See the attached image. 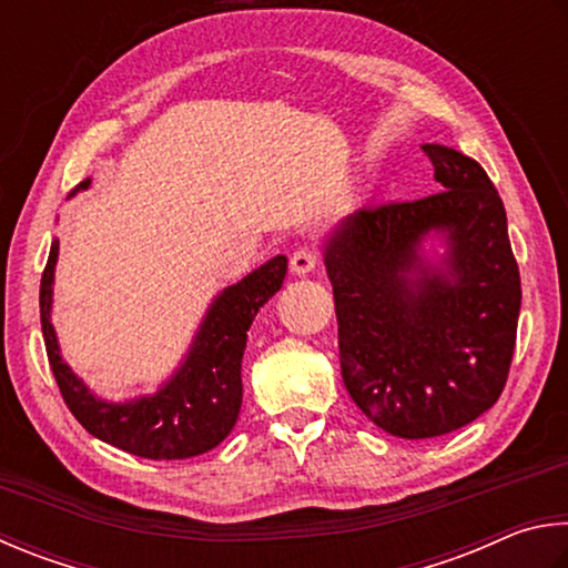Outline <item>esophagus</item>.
Instances as JSON below:
<instances>
[{
    "mask_svg": "<svg viewBox=\"0 0 568 568\" xmlns=\"http://www.w3.org/2000/svg\"><path fill=\"white\" fill-rule=\"evenodd\" d=\"M316 264H320V254H316V248H312V246L296 248V252L290 258V268H292V274H296V276H304V274L314 272Z\"/></svg>",
    "mask_w": 568,
    "mask_h": 568,
    "instance_id": "esophagus-1",
    "label": "esophagus"
}]
</instances>
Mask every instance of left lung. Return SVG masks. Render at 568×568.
I'll list each match as a JSON object with an SVG mask.
<instances>
[{
	"label": "left lung",
	"mask_w": 568,
	"mask_h": 568,
	"mask_svg": "<svg viewBox=\"0 0 568 568\" xmlns=\"http://www.w3.org/2000/svg\"><path fill=\"white\" fill-rule=\"evenodd\" d=\"M422 149L444 192L364 206L324 244L346 392L399 439L449 434L491 409L509 376L521 310L519 266L491 179L452 146Z\"/></svg>",
	"instance_id": "8db88e82"
}]
</instances>
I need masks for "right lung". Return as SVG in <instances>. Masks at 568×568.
Returning a JSON list of instances; mask_svg holds the SVG:
<instances>
[{
    "mask_svg": "<svg viewBox=\"0 0 568 568\" xmlns=\"http://www.w3.org/2000/svg\"><path fill=\"white\" fill-rule=\"evenodd\" d=\"M89 184L92 179H84L69 196L84 192ZM57 256L59 239L49 248L39 286V314L49 366L77 422L99 442L154 462L189 459L222 444L232 434L242 409L246 332L256 312L282 290L286 256L276 254L242 282L219 292L172 376L154 394L126 402H106L97 396L64 362L52 324Z\"/></svg>",
    "mask_w": 568,
    "mask_h": 568,
    "instance_id": "add662e5",
    "label": "right lung"
}]
</instances>
